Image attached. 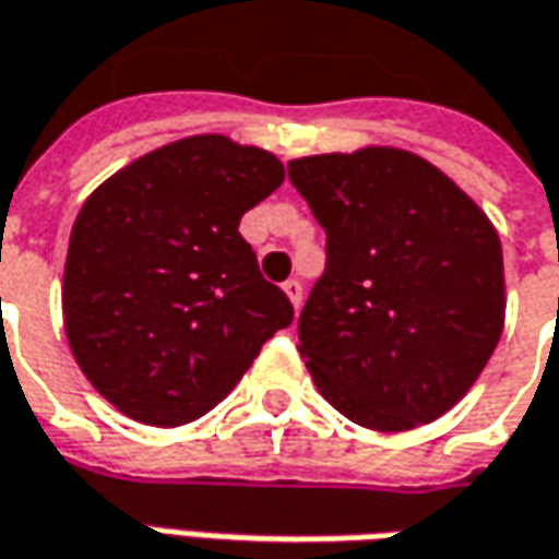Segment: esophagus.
Listing matches in <instances>:
<instances>
[{"instance_id": "esophagus-1", "label": "esophagus", "mask_w": 559, "mask_h": 559, "mask_svg": "<svg viewBox=\"0 0 559 559\" xmlns=\"http://www.w3.org/2000/svg\"><path fill=\"white\" fill-rule=\"evenodd\" d=\"M284 294L290 297V302H294V309H299V306H302V284H299L297 278L284 281Z\"/></svg>"}]
</instances>
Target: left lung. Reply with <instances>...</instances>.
Returning <instances> with one entry per match:
<instances>
[{
  "label": "left lung",
  "mask_w": 559,
  "mask_h": 559,
  "mask_svg": "<svg viewBox=\"0 0 559 559\" xmlns=\"http://www.w3.org/2000/svg\"><path fill=\"white\" fill-rule=\"evenodd\" d=\"M287 176L328 235L297 324L318 390L368 430L430 424L483 374L504 328L491 222L399 147L299 157Z\"/></svg>",
  "instance_id": "left-lung-1"
}]
</instances>
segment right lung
<instances>
[{
  "label": "right lung",
  "instance_id": "1",
  "mask_svg": "<svg viewBox=\"0 0 559 559\" xmlns=\"http://www.w3.org/2000/svg\"><path fill=\"white\" fill-rule=\"evenodd\" d=\"M281 182L269 151L191 135L139 157L83 203L64 265V328L88 383L126 417L198 420L294 321L238 231Z\"/></svg>",
  "mask_w": 559,
  "mask_h": 559
}]
</instances>
